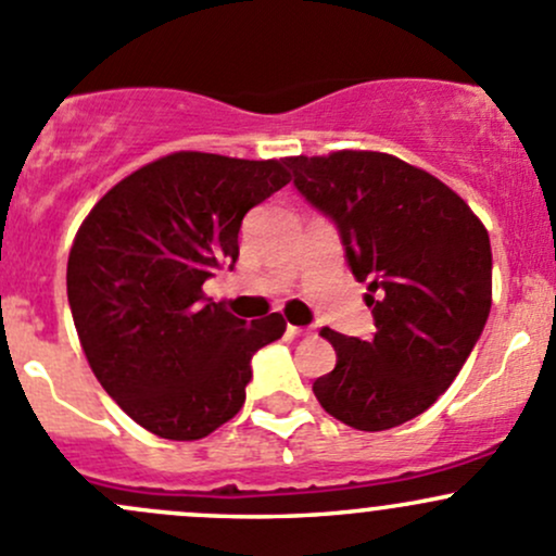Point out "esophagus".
<instances>
[{
    "label": "esophagus",
    "instance_id": "esophagus-1",
    "mask_svg": "<svg viewBox=\"0 0 556 556\" xmlns=\"http://www.w3.org/2000/svg\"><path fill=\"white\" fill-rule=\"evenodd\" d=\"M288 332H290V336H293V338H298V336H308V332H312V327H295V325H290Z\"/></svg>",
    "mask_w": 556,
    "mask_h": 556
}]
</instances>
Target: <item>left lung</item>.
Returning <instances> with one entry per match:
<instances>
[{"label":"left lung","instance_id":"1","mask_svg":"<svg viewBox=\"0 0 556 556\" xmlns=\"http://www.w3.org/2000/svg\"><path fill=\"white\" fill-rule=\"evenodd\" d=\"M285 162L341 231L376 319L370 341L323 327L338 359L314 394L352 429H394L440 400L482 336L493 301L488 229L440 178L381 151Z\"/></svg>","mask_w":556,"mask_h":556}]
</instances>
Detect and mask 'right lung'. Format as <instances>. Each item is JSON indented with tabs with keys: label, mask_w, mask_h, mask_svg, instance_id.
Wrapping results in <instances>:
<instances>
[{
	"label": "right lung",
	"mask_w": 556,
	"mask_h": 556,
	"mask_svg": "<svg viewBox=\"0 0 556 556\" xmlns=\"http://www.w3.org/2000/svg\"><path fill=\"white\" fill-rule=\"evenodd\" d=\"M288 184L285 160L175 151L81 220L66 268L79 343L111 400L151 434H213L242 410L253 354L282 338V314L248 325L202 285L237 263L244 213Z\"/></svg>",
	"instance_id": "1"
}]
</instances>
